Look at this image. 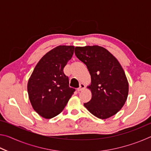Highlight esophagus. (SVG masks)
Wrapping results in <instances>:
<instances>
[{
  "label": "esophagus",
  "mask_w": 151,
  "mask_h": 151,
  "mask_svg": "<svg viewBox=\"0 0 151 151\" xmlns=\"http://www.w3.org/2000/svg\"><path fill=\"white\" fill-rule=\"evenodd\" d=\"M85 85H84V84H83V83H81L80 84V86H79V88L77 89V91L78 92H80L81 91H83V89H85Z\"/></svg>",
  "instance_id": "34e87169"
}]
</instances>
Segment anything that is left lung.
<instances>
[{
	"instance_id": "left-lung-1",
	"label": "left lung",
	"mask_w": 151,
	"mask_h": 151,
	"mask_svg": "<svg viewBox=\"0 0 151 151\" xmlns=\"http://www.w3.org/2000/svg\"><path fill=\"white\" fill-rule=\"evenodd\" d=\"M75 53L87 66L91 77L87 88L92 98L84 106L101 119L116 114L129 94V83L121 64L108 50L98 45L76 47Z\"/></svg>"
}]
</instances>
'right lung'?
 Masks as SVG:
<instances>
[{
  "label": "right lung",
  "instance_id": "obj_1",
  "mask_svg": "<svg viewBox=\"0 0 151 151\" xmlns=\"http://www.w3.org/2000/svg\"><path fill=\"white\" fill-rule=\"evenodd\" d=\"M75 47L60 45L48 51L36 65L28 81L27 91L33 109L45 119L58 115L75 91L63 72Z\"/></svg>",
  "mask_w": 151,
  "mask_h": 151
}]
</instances>
